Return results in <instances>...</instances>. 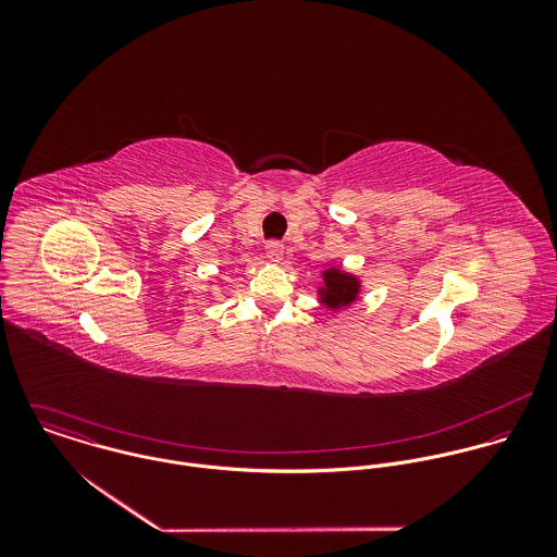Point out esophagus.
<instances>
[{"label":"esophagus","mask_w":557,"mask_h":557,"mask_svg":"<svg viewBox=\"0 0 557 557\" xmlns=\"http://www.w3.org/2000/svg\"><path fill=\"white\" fill-rule=\"evenodd\" d=\"M283 242H278V239H270V242H265V255L272 259V261H278L281 257H283Z\"/></svg>","instance_id":"34e87169"}]
</instances>
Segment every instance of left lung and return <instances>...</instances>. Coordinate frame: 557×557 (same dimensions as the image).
<instances>
[{
    "mask_svg": "<svg viewBox=\"0 0 557 557\" xmlns=\"http://www.w3.org/2000/svg\"><path fill=\"white\" fill-rule=\"evenodd\" d=\"M323 281H325V287L321 289V302L327 309H341L356 300L360 285L354 276L343 274L341 270L332 268V270L323 272Z\"/></svg>",
    "mask_w": 557,
    "mask_h": 557,
    "instance_id": "obj_1",
    "label": "left lung"
}]
</instances>
